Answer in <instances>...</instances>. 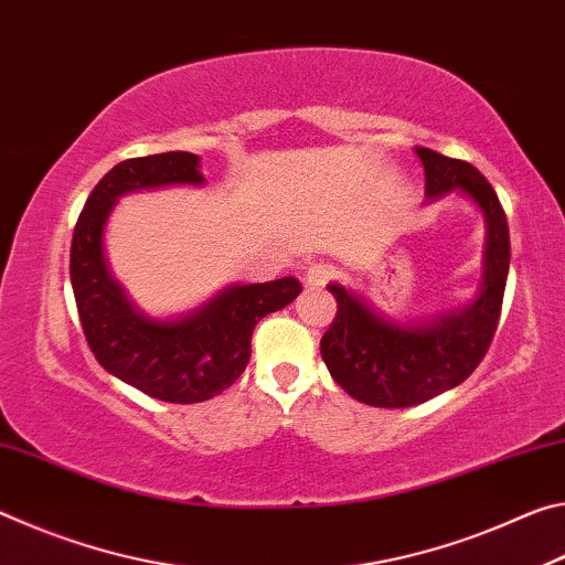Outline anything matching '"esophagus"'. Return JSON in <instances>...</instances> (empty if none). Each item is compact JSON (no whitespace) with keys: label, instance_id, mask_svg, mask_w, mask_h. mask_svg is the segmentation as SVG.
Returning a JSON list of instances; mask_svg holds the SVG:
<instances>
[{"label":"esophagus","instance_id":"34e87169","mask_svg":"<svg viewBox=\"0 0 565 565\" xmlns=\"http://www.w3.org/2000/svg\"><path fill=\"white\" fill-rule=\"evenodd\" d=\"M333 276V266L329 264H311L303 274V284L311 286V289H319V286L327 284Z\"/></svg>","mask_w":565,"mask_h":565}]
</instances>
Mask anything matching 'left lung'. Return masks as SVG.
<instances>
[{"mask_svg": "<svg viewBox=\"0 0 565 565\" xmlns=\"http://www.w3.org/2000/svg\"><path fill=\"white\" fill-rule=\"evenodd\" d=\"M426 171V196L458 189L486 218L483 281L463 309L434 319L398 323L341 284H329L337 319L321 337V359L333 381L361 404L406 408L424 404L473 374L499 329L509 279V222L493 186L461 159L416 147Z\"/></svg>", "mask_w": 565, "mask_h": 565, "instance_id": "obj_1", "label": "left lung"}]
</instances>
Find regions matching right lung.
<instances>
[{
    "instance_id": "add662e5",
    "label": "right lung",
    "mask_w": 565,
    "mask_h": 565,
    "mask_svg": "<svg viewBox=\"0 0 565 565\" xmlns=\"http://www.w3.org/2000/svg\"><path fill=\"white\" fill-rule=\"evenodd\" d=\"M171 184H204L196 154L137 157L104 174L74 226L70 276L84 337L102 366L151 398L196 404L244 374L254 327L291 303L301 284L294 276L234 284L179 319H151L139 311L104 259V226L121 194Z\"/></svg>"
}]
</instances>
